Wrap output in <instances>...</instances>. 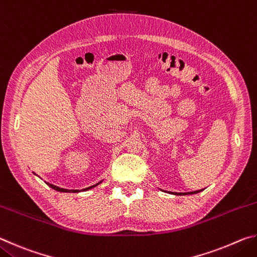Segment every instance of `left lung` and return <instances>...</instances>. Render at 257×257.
Here are the masks:
<instances>
[{
    "instance_id": "1",
    "label": "left lung",
    "mask_w": 257,
    "mask_h": 257,
    "mask_svg": "<svg viewBox=\"0 0 257 257\" xmlns=\"http://www.w3.org/2000/svg\"><path fill=\"white\" fill-rule=\"evenodd\" d=\"M202 190H203V189H201V190H196V191H191L190 194H197V193H199V191H202ZM172 194H173V193H172ZM176 194H177V193H176ZM181 194H182V193H181ZM177 195H178V194H177ZM184 195H185V194H184Z\"/></svg>"
}]
</instances>
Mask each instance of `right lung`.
I'll use <instances>...</instances> for the list:
<instances>
[{"mask_svg": "<svg viewBox=\"0 0 257 257\" xmlns=\"http://www.w3.org/2000/svg\"><path fill=\"white\" fill-rule=\"evenodd\" d=\"M102 181H99L98 184H96V185H93V186H90V187H87V188H84V189H81L82 191H85V190H88V189H92V188H94V187H96L97 185H99L101 184ZM47 185H49L51 188H53V189H55V190H58V191H62V193H78V191H81V190H79V189H76V190H73V189H64V188H60V187H58V186H54V185H52V184H49V182H46Z\"/></svg>", "mask_w": 257, "mask_h": 257, "instance_id": "1", "label": "right lung"}]
</instances>
